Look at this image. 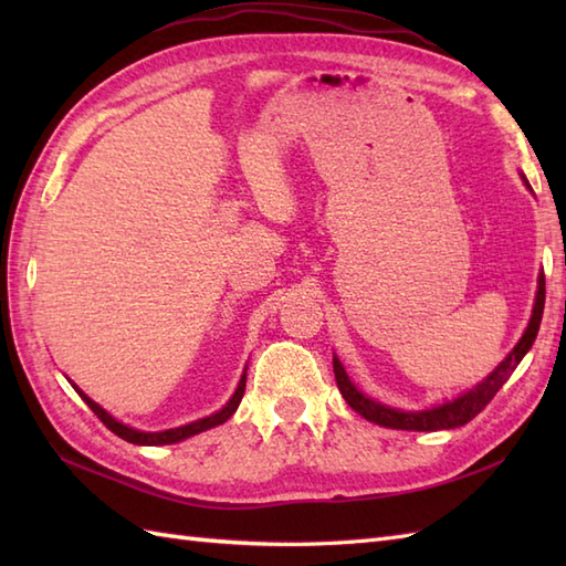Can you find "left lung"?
<instances>
[{
    "instance_id": "obj_1",
    "label": "left lung",
    "mask_w": 566,
    "mask_h": 566,
    "mask_svg": "<svg viewBox=\"0 0 566 566\" xmlns=\"http://www.w3.org/2000/svg\"><path fill=\"white\" fill-rule=\"evenodd\" d=\"M525 179V177H523ZM527 185V179H525ZM531 187V185H527ZM543 311H545V276L539 274L537 280V296H535V306H533V318L527 323V328L523 333V338L518 345L513 347V353L503 359V363L491 371V375L476 384L472 391L462 394L460 399L442 403L438 408H428V411H399V408H389L381 406L377 401L367 399L363 391L355 389V384L347 379L345 369L340 365L338 357H333V371H335V381H338V389L343 394V399L350 403V408L371 420V423L384 426V428H396V430H448V428H460L469 423L474 416H479L489 406V401L494 399L496 391L506 384L511 377V371L521 365V359L525 353L531 350L535 343V335L539 331V321H543Z\"/></svg>"
}]
</instances>
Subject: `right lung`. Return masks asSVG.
Segmentation results:
<instances>
[{
    "instance_id": "1",
    "label": "right lung",
    "mask_w": 566,
    "mask_h": 566,
    "mask_svg": "<svg viewBox=\"0 0 566 566\" xmlns=\"http://www.w3.org/2000/svg\"><path fill=\"white\" fill-rule=\"evenodd\" d=\"M72 387H75V384H72ZM75 391L82 396V401L92 408L94 416H97V418L102 420V423L114 432V436L124 438L126 442H134V444H172V442H179V440H185V438L197 436V432L209 430V428H213V426L226 423V420L235 413V408H238L240 399H243V394H245V375H243V379H240L238 389H235V394H233V399L228 401L219 413L207 416V418H201V420H195V423H189V426L170 428V430H163V432H143V430H134V428H128V426H124V423H118V420L112 418L109 413H106L99 403H94V401L90 399V396H84L77 387H75Z\"/></svg>"
}]
</instances>
